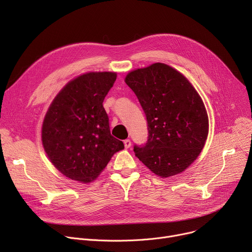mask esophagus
<instances>
[{"instance_id":"obj_1","label":"esophagus","mask_w":252,"mask_h":252,"mask_svg":"<svg viewBox=\"0 0 252 252\" xmlns=\"http://www.w3.org/2000/svg\"><path fill=\"white\" fill-rule=\"evenodd\" d=\"M124 144H125V148H126V149H128V148L130 147L131 142L127 139V140H125V141H124Z\"/></svg>"}]
</instances>
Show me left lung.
Returning <instances> with one entry per match:
<instances>
[{
	"label": "left lung",
	"instance_id": "8db88e82",
	"mask_svg": "<svg viewBox=\"0 0 252 252\" xmlns=\"http://www.w3.org/2000/svg\"><path fill=\"white\" fill-rule=\"evenodd\" d=\"M146 114L148 140L134 146L136 156L161 178L181 174L202 151L208 135L204 103L188 78L164 63L126 74Z\"/></svg>",
	"mask_w": 252,
	"mask_h": 252
}]
</instances>
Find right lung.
Listing matches in <instances>:
<instances>
[{
  "label": "right lung",
  "mask_w": 252,
  "mask_h": 252,
  "mask_svg": "<svg viewBox=\"0 0 252 252\" xmlns=\"http://www.w3.org/2000/svg\"><path fill=\"white\" fill-rule=\"evenodd\" d=\"M116 72H88L65 85L51 103L42 126L50 161L62 175L79 183L96 180L114 153L125 148L110 134L103 101Z\"/></svg>",
  "instance_id": "add662e5"
}]
</instances>
